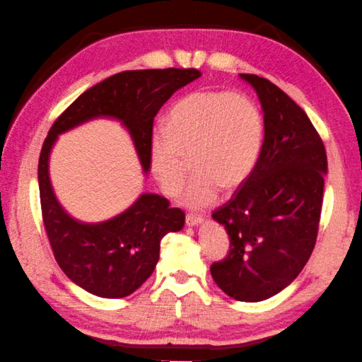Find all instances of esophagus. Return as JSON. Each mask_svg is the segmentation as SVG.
<instances>
[{"instance_id": "34e87169", "label": "esophagus", "mask_w": 362, "mask_h": 362, "mask_svg": "<svg viewBox=\"0 0 362 362\" xmlns=\"http://www.w3.org/2000/svg\"><path fill=\"white\" fill-rule=\"evenodd\" d=\"M200 223H202V218H200L199 215H192V213H189V215H186V224H187V226H199Z\"/></svg>"}]
</instances>
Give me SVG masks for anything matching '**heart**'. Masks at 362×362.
Listing matches in <instances>:
<instances>
[{
	"mask_svg": "<svg viewBox=\"0 0 362 362\" xmlns=\"http://www.w3.org/2000/svg\"><path fill=\"white\" fill-rule=\"evenodd\" d=\"M264 138L262 110L250 98L230 91H195L177 100L168 127L149 136L147 156L153 177L165 194L180 191L189 171L197 170L181 194V204L204 210L224 186L244 185L257 167Z\"/></svg>",
	"mask_w": 362,
	"mask_h": 362,
	"instance_id": "heart-1",
	"label": "heart"
}]
</instances>
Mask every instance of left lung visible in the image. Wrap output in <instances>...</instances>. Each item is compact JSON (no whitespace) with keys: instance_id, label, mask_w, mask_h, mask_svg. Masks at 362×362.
<instances>
[{"instance_id":"8db88e82","label":"left lung","mask_w":362,"mask_h":362,"mask_svg":"<svg viewBox=\"0 0 362 362\" xmlns=\"http://www.w3.org/2000/svg\"><path fill=\"white\" fill-rule=\"evenodd\" d=\"M257 91L264 139L257 167L233 199L213 211L229 235V253L213 263V281L239 301H263L290 286L316 245L327 156L305 110L281 88L240 74Z\"/></svg>"}]
</instances>
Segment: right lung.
I'll use <instances>...</instances> for the list:
<instances>
[{"mask_svg": "<svg viewBox=\"0 0 362 362\" xmlns=\"http://www.w3.org/2000/svg\"><path fill=\"white\" fill-rule=\"evenodd\" d=\"M202 75L195 69L127 70L76 98L51 127L38 162L45 229L57 264L76 286L96 297L123 298L156 269L160 240L185 226V211L162 195L141 194L120 215L100 223L75 220L62 209L49 180V153L59 134L94 118H115L128 129L144 173L149 171L153 118L173 93Z\"/></svg>", "mask_w": 362, "mask_h": 362, "instance_id": "right-lung-1", "label": "right lung"}]
</instances>
